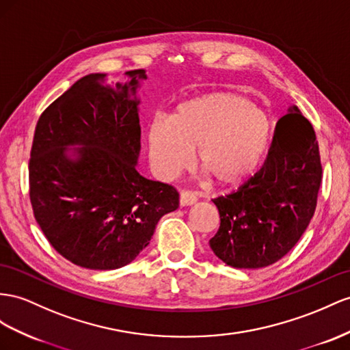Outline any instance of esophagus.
Wrapping results in <instances>:
<instances>
[{
	"label": "esophagus",
	"instance_id": "esophagus-1",
	"mask_svg": "<svg viewBox=\"0 0 350 350\" xmlns=\"http://www.w3.org/2000/svg\"><path fill=\"white\" fill-rule=\"evenodd\" d=\"M198 200V196H196L195 192L192 191H180V205L185 207V205H192Z\"/></svg>",
	"mask_w": 350,
	"mask_h": 350
}]
</instances>
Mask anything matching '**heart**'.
<instances>
[{
	"label": "heart",
	"mask_w": 350,
	"mask_h": 350,
	"mask_svg": "<svg viewBox=\"0 0 350 350\" xmlns=\"http://www.w3.org/2000/svg\"><path fill=\"white\" fill-rule=\"evenodd\" d=\"M271 122L260 107L235 93H210L178 105L172 118L148 125L146 145L152 170L168 180L191 163L217 185L244 180L260 161Z\"/></svg>",
	"instance_id": "b5f03b06"
}]
</instances>
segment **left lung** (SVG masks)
<instances>
[{
    "mask_svg": "<svg viewBox=\"0 0 350 350\" xmlns=\"http://www.w3.org/2000/svg\"><path fill=\"white\" fill-rule=\"evenodd\" d=\"M322 167L312 124L297 106L276 122L260 170L237 192L214 198L220 228L210 247L237 269L273 265L297 244L317 208Z\"/></svg>",
    "mask_w": 350,
    "mask_h": 350,
    "instance_id": "1",
    "label": "left lung"
}]
</instances>
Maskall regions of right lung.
<instances>
[{
	"instance_id": "add662e5",
	"label": "right lung",
	"mask_w": 350,
	"mask_h": 350,
	"mask_svg": "<svg viewBox=\"0 0 350 350\" xmlns=\"http://www.w3.org/2000/svg\"><path fill=\"white\" fill-rule=\"evenodd\" d=\"M127 83L90 74L40 116L29 159L35 220L59 254L77 266L112 271L149 245L157 223L178 207L173 186L137 172L136 93L145 69Z\"/></svg>"
}]
</instances>
